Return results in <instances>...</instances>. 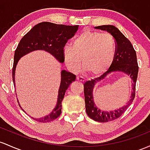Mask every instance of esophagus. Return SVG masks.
<instances>
[{
  "mask_svg": "<svg viewBox=\"0 0 150 150\" xmlns=\"http://www.w3.org/2000/svg\"><path fill=\"white\" fill-rule=\"evenodd\" d=\"M76 79H77V80H78V81H80V82L85 81V79L84 78H83V77H82V76H77Z\"/></svg>",
  "mask_w": 150,
  "mask_h": 150,
  "instance_id": "34e87169",
  "label": "esophagus"
}]
</instances>
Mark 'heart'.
<instances>
[{
	"instance_id": "obj_1",
	"label": "heart",
	"mask_w": 150,
	"mask_h": 150,
	"mask_svg": "<svg viewBox=\"0 0 150 150\" xmlns=\"http://www.w3.org/2000/svg\"><path fill=\"white\" fill-rule=\"evenodd\" d=\"M62 52L65 64L72 71H78L83 62L85 70L100 75L114 61L116 41L108 33L85 30L73 40L72 45L65 46Z\"/></svg>"
}]
</instances>
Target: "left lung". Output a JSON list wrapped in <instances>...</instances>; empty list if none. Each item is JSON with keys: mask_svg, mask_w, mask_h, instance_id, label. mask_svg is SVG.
I'll use <instances>...</instances> for the list:
<instances>
[{"mask_svg": "<svg viewBox=\"0 0 150 150\" xmlns=\"http://www.w3.org/2000/svg\"><path fill=\"white\" fill-rule=\"evenodd\" d=\"M95 29H100L106 30L114 37L116 41V53L114 61L110 67L100 76L99 78L88 80L84 83V95H85V103L86 112L91 119L100 122H107L117 119L125 112L132 103L135 97V86L138 74V64L137 60L136 52L130 41L123 35L120 31L114 25H105L97 26ZM122 71L129 75L133 80V90L131 100L126 105L114 111L105 112L102 111L93 103L92 92L94 85L97 82L101 81L105 76L112 71Z\"/></svg>", "mask_w": 150, "mask_h": 150, "instance_id": "obj_1", "label": "left lung"}]
</instances>
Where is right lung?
<instances>
[{
    "label": "right lung",
    "instance_id": "1",
    "mask_svg": "<svg viewBox=\"0 0 150 150\" xmlns=\"http://www.w3.org/2000/svg\"><path fill=\"white\" fill-rule=\"evenodd\" d=\"M78 30V25H65L52 23L50 22H42L35 25L22 38L15 51L13 66L12 70L14 86L15 72L16 65L21 57L33 51L45 50L62 63L65 61L62 52L64 47L68 39L73 37ZM75 80V75L65 70H62L61 82L58 90L56 106L52 112L47 116L40 118L32 117L33 119L40 122H48L58 117L61 114L62 101L65 96V91L67 90L69 85ZM19 106L21 107V105H19Z\"/></svg>",
    "mask_w": 150,
    "mask_h": 150
}]
</instances>
